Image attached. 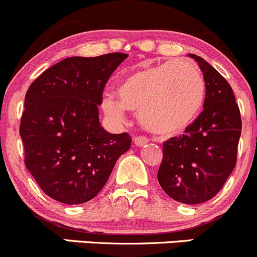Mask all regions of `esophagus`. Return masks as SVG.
I'll use <instances>...</instances> for the list:
<instances>
[{
  "label": "esophagus",
  "instance_id": "1",
  "mask_svg": "<svg viewBox=\"0 0 257 257\" xmlns=\"http://www.w3.org/2000/svg\"><path fill=\"white\" fill-rule=\"evenodd\" d=\"M134 142L136 146L141 147V146H144V145L148 144V139L145 136H136V137H134Z\"/></svg>",
  "mask_w": 257,
  "mask_h": 257
}]
</instances>
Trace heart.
<instances>
[{"instance_id":"heart-1","label":"heart","mask_w":257,"mask_h":257,"mask_svg":"<svg viewBox=\"0 0 257 257\" xmlns=\"http://www.w3.org/2000/svg\"><path fill=\"white\" fill-rule=\"evenodd\" d=\"M118 100L104 95L101 106L112 120H125V109L139 113L147 130L173 136L189 127L205 99L199 68L188 60L152 65L130 73L117 86Z\"/></svg>"}]
</instances>
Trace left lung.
Here are the masks:
<instances>
[{
    "label": "left lung",
    "instance_id": "1",
    "mask_svg": "<svg viewBox=\"0 0 257 257\" xmlns=\"http://www.w3.org/2000/svg\"><path fill=\"white\" fill-rule=\"evenodd\" d=\"M205 81L204 110L179 137L163 144L158 183L184 204H200L215 197L236 165L241 116L229 83L195 54Z\"/></svg>",
    "mask_w": 257,
    "mask_h": 257
}]
</instances>
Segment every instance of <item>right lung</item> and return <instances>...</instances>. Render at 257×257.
Returning <instances> with one entry per match:
<instances>
[{
    "label": "right lung",
    "instance_id": "add662e5",
    "mask_svg": "<svg viewBox=\"0 0 257 257\" xmlns=\"http://www.w3.org/2000/svg\"><path fill=\"white\" fill-rule=\"evenodd\" d=\"M126 58L125 53L67 58L28 88L20 126L25 163L54 200H91L131 147L127 132L116 135L102 128L97 109L111 74Z\"/></svg>",
    "mask_w": 257,
    "mask_h": 257
}]
</instances>
